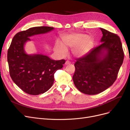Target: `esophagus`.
Returning a JSON list of instances; mask_svg holds the SVG:
<instances>
[{"instance_id":"1","label":"esophagus","mask_w":130,"mask_h":130,"mask_svg":"<svg viewBox=\"0 0 130 130\" xmlns=\"http://www.w3.org/2000/svg\"><path fill=\"white\" fill-rule=\"evenodd\" d=\"M71 64V62H70V61H68V60H67L66 61V62H65V65H70Z\"/></svg>"}]
</instances>
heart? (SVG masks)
Instances as JSON below:
<instances>
[{"label":"heart","mask_w":130,"mask_h":130,"mask_svg":"<svg viewBox=\"0 0 130 130\" xmlns=\"http://www.w3.org/2000/svg\"><path fill=\"white\" fill-rule=\"evenodd\" d=\"M63 44L57 42L55 46V51L60 55H65L67 53L66 48H74L72 54L76 57H83L89 53L94 46V40L85 34H73L62 38Z\"/></svg>","instance_id":"b5f03b06"}]
</instances>
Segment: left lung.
<instances>
[{
    "instance_id": "obj_1",
    "label": "left lung",
    "mask_w": 130,
    "mask_h": 130,
    "mask_svg": "<svg viewBox=\"0 0 130 130\" xmlns=\"http://www.w3.org/2000/svg\"><path fill=\"white\" fill-rule=\"evenodd\" d=\"M100 29L103 34L102 44L74 64V85L88 95L98 94L112 85L124 59L120 37L105 29Z\"/></svg>"
}]
</instances>
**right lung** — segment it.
I'll use <instances>...</instances> for the list:
<instances>
[{
	"label": "right lung",
	"mask_w": 130,
	"mask_h": 130,
	"mask_svg": "<svg viewBox=\"0 0 130 130\" xmlns=\"http://www.w3.org/2000/svg\"><path fill=\"white\" fill-rule=\"evenodd\" d=\"M54 28L32 27L16 34L7 53L9 73L12 80L25 93L36 95L48 90L54 83V75L64 64V59L55 60L42 54H27L25 46L29 37L46 34Z\"/></svg>",
	"instance_id": "obj_1"
}]
</instances>
